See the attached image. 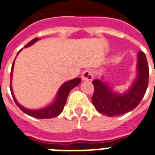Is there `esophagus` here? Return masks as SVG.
I'll list each match as a JSON object with an SVG mask.
<instances>
[{"instance_id":"34e87169","label":"esophagus","mask_w":155,"mask_h":155,"mask_svg":"<svg viewBox=\"0 0 155 155\" xmlns=\"http://www.w3.org/2000/svg\"><path fill=\"white\" fill-rule=\"evenodd\" d=\"M81 77L83 81H91L94 78V74L91 70H85L83 71Z\"/></svg>"}]
</instances>
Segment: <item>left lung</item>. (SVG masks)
Listing matches in <instances>:
<instances>
[{"instance_id":"1","label":"left lung","mask_w":155,"mask_h":155,"mask_svg":"<svg viewBox=\"0 0 155 155\" xmlns=\"http://www.w3.org/2000/svg\"><path fill=\"white\" fill-rule=\"evenodd\" d=\"M138 75L129 91L124 94L114 93L105 82L93 81L94 91L91 98L92 104L101 114L109 117L126 114L138 106L145 94L149 84V66L143 51L138 53Z\"/></svg>"}]
</instances>
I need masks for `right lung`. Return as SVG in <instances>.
I'll use <instances>...</instances> for the list:
<instances>
[{
  "label": "right lung",
  "mask_w": 155,
  "mask_h": 155,
  "mask_svg": "<svg viewBox=\"0 0 155 155\" xmlns=\"http://www.w3.org/2000/svg\"><path fill=\"white\" fill-rule=\"evenodd\" d=\"M39 40L38 37L33 39L32 41L29 42L28 44H26L25 45V47H29L31 45L35 43V41H37ZM19 53V51H18ZM15 62V61H14ZM14 62L12 64V71H11V85H10V89H11V92H12V97L15 101V104L18 106L21 110L25 114H28L30 116L34 117V118H37V119H51V118H54V117L58 116L59 114H61V112L64 110V105L66 103V100H67V96L70 91L74 88L75 86H77L78 84L81 83V78H75L73 79L71 81H66L65 83L61 85V87L60 88V90L58 91L57 95L54 101L51 104H50L49 106L43 109H40V110H28L26 108L23 107L21 104H19L18 102L15 100L14 94H13V91H12V71H13V67H14Z\"/></svg>",
  "instance_id": "obj_1"
}]
</instances>
